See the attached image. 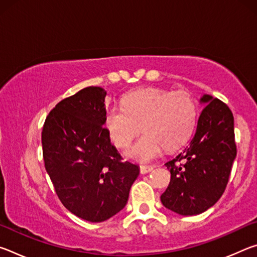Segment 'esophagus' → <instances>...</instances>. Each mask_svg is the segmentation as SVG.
<instances>
[{
    "label": "esophagus",
    "instance_id": "34e87169",
    "mask_svg": "<svg viewBox=\"0 0 257 257\" xmlns=\"http://www.w3.org/2000/svg\"><path fill=\"white\" fill-rule=\"evenodd\" d=\"M152 170H153V167H147V165H142V167H141V173H142V175L149 173Z\"/></svg>",
    "mask_w": 257,
    "mask_h": 257
}]
</instances>
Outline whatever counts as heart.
<instances>
[{
  "label": "heart",
  "mask_w": 257,
  "mask_h": 257,
  "mask_svg": "<svg viewBox=\"0 0 257 257\" xmlns=\"http://www.w3.org/2000/svg\"><path fill=\"white\" fill-rule=\"evenodd\" d=\"M123 107H108L104 124L112 142L124 149L143 128L144 134L127 151L129 158L150 162L165 147L184 145L197 121V104L189 93L161 88L134 90L122 99Z\"/></svg>",
  "instance_id": "heart-1"
}]
</instances>
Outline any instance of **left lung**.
I'll return each instance as SVG.
<instances>
[{
    "label": "left lung",
    "mask_w": 257,
    "mask_h": 257,
    "mask_svg": "<svg viewBox=\"0 0 257 257\" xmlns=\"http://www.w3.org/2000/svg\"><path fill=\"white\" fill-rule=\"evenodd\" d=\"M196 133L181 153L165 163L171 173L161 202L180 215H196L214 205L227 187L237 149L233 115L227 104L203 95Z\"/></svg>",
    "instance_id": "8db88e82"
}]
</instances>
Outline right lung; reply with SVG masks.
<instances>
[{
  "label": "right lung",
  "instance_id": "1",
  "mask_svg": "<svg viewBox=\"0 0 257 257\" xmlns=\"http://www.w3.org/2000/svg\"><path fill=\"white\" fill-rule=\"evenodd\" d=\"M106 92L86 87L56 104L42 132L45 169L61 203L89 222H103L128 202L139 167L111 144L104 127Z\"/></svg>",
  "mask_w": 257,
  "mask_h": 257
}]
</instances>
